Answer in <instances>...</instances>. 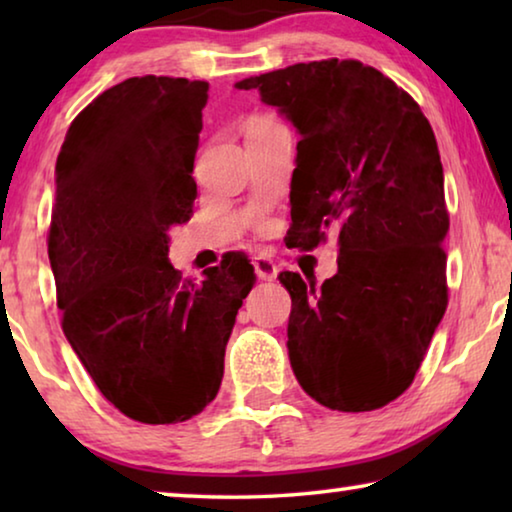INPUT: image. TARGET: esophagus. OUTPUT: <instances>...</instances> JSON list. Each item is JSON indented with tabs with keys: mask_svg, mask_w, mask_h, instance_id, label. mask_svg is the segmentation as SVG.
<instances>
[{
	"mask_svg": "<svg viewBox=\"0 0 512 512\" xmlns=\"http://www.w3.org/2000/svg\"><path fill=\"white\" fill-rule=\"evenodd\" d=\"M253 264L259 280H275L277 277V266L268 257H255Z\"/></svg>",
	"mask_w": 512,
	"mask_h": 512,
	"instance_id": "34e87169",
	"label": "esophagus"
}]
</instances>
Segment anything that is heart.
Wrapping results in <instances>:
<instances>
[{
    "label": "heart",
    "instance_id": "b5f03b06",
    "mask_svg": "<svg viewBox=\"0 0 512 512\" xmlns=\"http://www.w3.org/2000/svg\"><path fill=\"white\" fill-rule=\"evenodd\" d=\"M255 121H264V119H255Z\"/></svg>",
    "mask_w": 512,
    "mask_h": 512
}]
</instances>
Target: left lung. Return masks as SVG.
<instances>
[{
  "instance_id": "8db88e82",
  "label": "left lung",
  "mask_w": 512,
  "mask_h": 512,
  "mask_svg": "<svg viewBox=\"0 0 512 512\" xmlns=\"http://www.w3.org/2000/svg\"><path fill=\"white\" fill-rule=\"evenodd\" d=\"M300 135L291 244L339 230V271L320 287L280 273L291 296L289 361L309 397L372 411L400 397L445 316V176L427 117L359 60H314L250 76Z\"/></svg>"
}]
</instances>
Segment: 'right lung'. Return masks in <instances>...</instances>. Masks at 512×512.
I'll list each match as a JSON object with an SVG mask.
<instances>
[{"label": "right lung", "mask_w": 512, "mask_h": 512, "mask_svg": "<svg viewBox=\"0 0 512 512\" xmlns=\"http://www.w3.org/2000/svg\"><path fill=\"white\" fill-rule=\"evenodd\" d=\"M207 83L135 76L72 121L49 230L63 332L110 404L146 424L185 422L219 393L225 345L255 271L225 257L185 282L169 230L189 221Z\"/></svg>", "instance_id": "obj_1"}]
</instances>
